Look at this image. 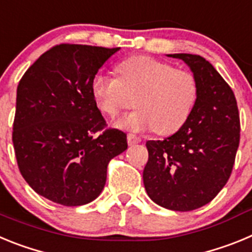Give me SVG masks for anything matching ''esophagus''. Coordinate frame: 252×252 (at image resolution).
<instances>
[{"mask_svg": "<svg viewBox=\"0 0 252 252\" xmlns=\"http://www.w3.org/2000/svg\"><path fill=\"white\" fill-rule=\"evenodd\" d=\"M127 142L128 145H136V144H140L141 142V139H140L137 135H135V133H128L127 135Z\"/></svg>", "mask_w": 252, "mask_h": 252, "instance_id": "34e87169", "label": "esophagus"}]
</instances>
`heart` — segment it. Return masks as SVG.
<instances>
[{"label":"heart","mask_w":252,"mask_h":252,"mask_svg":"<svg viewBox=\"0 0 252 252\" xmlns=\"http://www.w3.org/2000/svg\"><path fill=\"white\" fill-rule=\"evenodd\" d=\"M119 78L98 73L92 81L95 102L111 117L135 106L139 110L117 121L131 131H148L168 136L188 122L198 99L193 73L177 69L155 58L139 55L116 66Z\"/></svg>","instance_id":"1"}]
</instances>
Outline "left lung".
Listing matches in <instances>:
<instances>
[{
  "mask_svg": "<svg viewBox=\"0 0 252 252\" xmlns=\"http://www.w3.org/2000/svg\"><path fill=\"white\" fill-rule=\"evenodd\" d=\"M183 60L198 82V99L188 122L165 140L146 142L142 179L146 193L171 211L209 203L226 186L240 142V116L231 87L199 55L168 54Z\"/></svg>",
  "mask_w": 252,
  "mask_h": 252,
  "instance_id": "obj_1",
  "label": "left lung"
}]
</instances>
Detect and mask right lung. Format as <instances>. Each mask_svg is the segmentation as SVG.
<instances>
[{"mask_svg": "<svg viewBox=\"0 0 252 252\" xmlns=\"http://www.w3.org/2000/svg\"><path fill=\"white\" fill-rule=\"evenodd\" d=\"M120 48L60 44L17 86L12 141L20 173L37 194L68 207L94 201L107 165L127 149L126 133L104 130L92 94L99 68Z\"/></svg>", "mask_w": 252, "mask_h": 252, "instance_id": "right-lung-1", "label": "right lung"}]
</instances>
